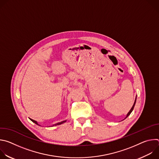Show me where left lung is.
Segmentation results:
<instances>
[{"instance_id":"left-lung-1","label":"left lung","mask_w":159,"mask_h":159,"mask_svg":"<svg viewBox=\"0 0 159 159\" xmlns=\"http://www.w3.org/2000/svg\"><path fill=\"white\" fill-rule=\"evenodd\" d=\"M136 100H137V97H136V98H135V100H134V104H133V106H132V107L131 108V109H130V111L128 112V113L127 114V115H126V118H125V119H126L130 114H131V112H132V111L133 110V108H134V105H135V103H136Z\"/></svg>"}]
</instances>
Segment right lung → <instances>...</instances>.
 <instances>
[{
  "instance_id": "1",
  "label": "right lung",
  "mask_w": 159,
  "mask_h": 159,
  "mask_svg": "<svg viewBox=\"0 0 159 159\" xmlns=\"http://www.w3.org/2000/svg\"><path fill=\"white\" fill-rule=\"evenodd\" d=\"M33 123H34L35 124H36V125H38V122L37 121H34V120H32V119H31V118H30ZM66 120H65V121H61V122H60V123H57V124H55V125H53L52 126H57V125H61V124H62V123H65V122H66ZM40 126V125H39Z\"/></svg>"
}]
</instances>
